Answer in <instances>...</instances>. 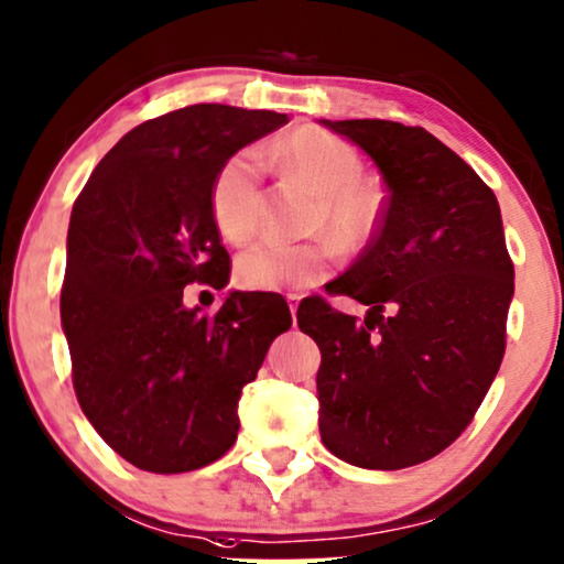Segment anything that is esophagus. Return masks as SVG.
Returning <instances> with one entry per match:
<instances>
[{
    "label": "esophagus",
    "mask_w": 564,
    "mask_h": 564,
    "mask_svg": "<svg viewBox=\"0 0 564 564\" xmlns=\"http://www.w3.org/2000/svg\"><path fill=\"white\" fill-rule=\"evenodd\" d=\"M300 297H303V295H297V292H288V305H290V311H292V316H295V313H297V305H300Z\"/></svg>",
    "instance_id": "obj_1"
}]
</instances>
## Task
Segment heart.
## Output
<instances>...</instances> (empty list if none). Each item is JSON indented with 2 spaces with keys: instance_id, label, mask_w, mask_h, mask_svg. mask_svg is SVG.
<instances>
[{
  "instance_id": "b5f03b06",
  "label": "heart",
  "mask_w": 564,
  "mask_h": 564,
  "mask_svg": "<svg viewBox=\"0 0 564 564\" xmlns=\"http://www.w3.org/2000/svg\"><path fill=\"white\" fill-rule=\"evenodd\" d=\"M274 158L318 188V228H328L352 248L376 236L386 196L376 181L360 173L362 163L352 144L326 129L300 127L276 144ZM261 175L264 163L256 150L236 152L215 175L212 215L230 243H243L259 228ZM336 259L339 248L328 238L308 243L261 238L238 256L236 276L248 290H303L324 280Z\"/></svg>"
}]
</instances>
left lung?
Instances as JSON below:
<instances>
[{"label": "left lung", "mask_w": 564, "mask_h": 564, "mask_svg": "<svg viewBox=\"0 0 564 564\" xmlns=\"http://www.w3.org/2000/svg\"><path fill=\"white\" fill-rule=\"evenodd\" d=\"M368 152L386 209L332 295L370 305L365 321L308 297L297 326L321 349L318 427L360 469H406L471 425L506 355L513 261L492 188L422 127L321 121Z\"/></svg>", "instance_id": "obj_1"}]
</instances>
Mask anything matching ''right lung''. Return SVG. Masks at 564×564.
Returning a JSON list of instances; mask_svg holds the SVG:
<instances>
[{
  "label": "right lung",
  "mask_w": 564,
  "mask_h": 564,
  "mask_svg": "<svg viewBox=\"0 0 564 564\" xmlns=\"http://www.w3.org/2000/svg\"><path fill=\"white\" fill-rule=\"evenodd\" d=\"M274 111L199 104L139 123L100 160L67 232L62 326L72 383L98 435L152 474L194 471L238 437V399L292 326L288 303L230 292L217 313L186 308V284L230 280L212 184Z\"/></svg>",
  "instance_id": "obj_1"
}]
</instances>
